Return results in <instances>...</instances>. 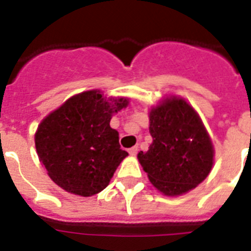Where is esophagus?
I'll list each match as a JSON object with an SVG mask.
<instances>
[{
  "label": "esophagus",
  "instance_id": "obj_1",
  "mask_svg": "<svg viewBox=\"0 0 251 251\" xmlns=\"http://www.w3.org/2000/svg\"><path fill=\"white\" fill-rule=\"evenodd\" d=\"M137 151H138L137 146H133V148H131V149H128V153H129V155H132V157H135L136 154H137Z\"/></svg>",
  "mask_w": 251,
  "mask_h": 251
}]
</instances>
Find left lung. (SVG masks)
Segmentation results:
<instances>
[{
    "instance_id": "8db88e82",
    "label": "left lung",
    "mask_w": 251,
    "mask_h": 251,
    "mask_svg": "<svg viewBox=\"0 0 251 251\" xmlns=\"http://www.w3.org/2000/svg\"><path fill=\"white\" fill-rule=\"evenodd\" d=\"M149 150L137 154L150 182L160 193L177 197L194 189L211 171L214 145L193 106L166 96L149 111Z\"/></svg>"
}]
</instances>
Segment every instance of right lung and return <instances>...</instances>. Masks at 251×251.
<instances>
[{
  "instance_id": "right-lung-1",
  "label": "right lung",
  "mask_w": 251,
  "mask_h": 251,
  "mask_svg": "<svg viewBox=\"0 0 251 251\" xmlns=\"http://www.w3.org/2000/svg\"><path fill=\"white\" fill-rule=\"evenodd\" d=\"M128 103L126 97L107 98L92 89L70 97L41 120L35 133L36 151L58 186L91 197L109 185L128 155L120 149L119 133L110 120Z\"/></svg>"
}]
</instances>
